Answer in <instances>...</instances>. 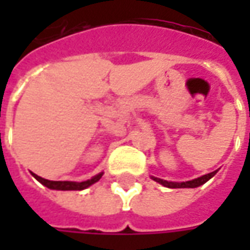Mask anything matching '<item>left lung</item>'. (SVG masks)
I'll return each mask as SVG.
<instances>
[{
    "instance_id": "1",
    "label": "left lung",
    "mask_w": 250,
    "mask_h": 250,
    "mask_svg": "<svg viewBox=\"0 0 250 250\" xmlns=\"http://www.w3.org/2000/svg\"><path fill=\"white\" fill-rule=\"evenodd\" d=\"M217 171H218V169L213 171V172H210V174H206V175H202V177L196 178V179L187 181V182H169V181L161 179V178H156V177H151V178H153L156 182H159V184H161L163 187H166V188H197V187H200V185H203V184H206L210 178L214 177Z\"/></svg>"
}]
</instances>
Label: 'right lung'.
Wrapping results in <instances>:
<instances>
[{
  "label": "right lung",
  "mask_w": 250,
  "mask_h": 250,
  "mask_svg": "<svg viewBox=\"0 0 250 250\" xmlns=\"http://www.w3.org/2000/svg\"><path fill=\"white\" fill-rule=\"evenodd\" d=\"M33 177L42 182L44 187L50 188V189H55V190H83L86 188H89L93 184H96L101 177H103V172L97 174L96 177H93L91 179L87 181H83V182H72V181H48V179H44V178L39 177L33 174Z\"/></svg>",
  "instance_id": "1"
}]
</instances>
